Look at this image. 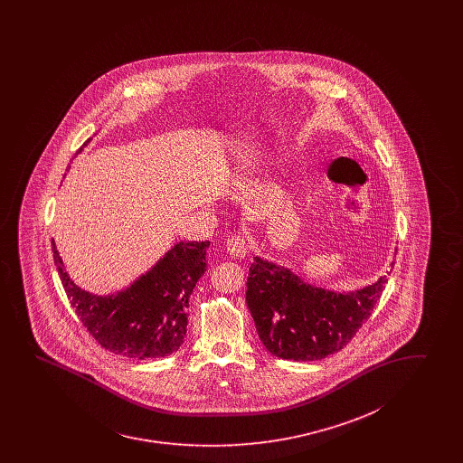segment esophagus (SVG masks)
Here are the masks:
<instances>
[{
	"label": "esophagus",
	"instance_id": "34e87169",
	"mask_svg": "<svg viewBox=\"0 0 463 463\" xmlns=\"http://www.w3.org/2000/svg\"><path fill=\"white\" fill-rule=\"evenodd\" d=\"M227 252L234 258H244L248 252H250V244H248V239L241 234H234L231 238L227 239Z\"/></svg>",
	"mask_w": 463,
	"mask_h": 463
}]
</instances>
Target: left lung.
Instances as JSON below:
<instances>
[{"mask_svg":"<svg viewBox=\"0 0 463 463\" xmlns=\"http://www.w3.org/2000/svg\"><path fill=\"white\" fill-rule=\"evenodd\" d=\"M387 277L389 271L360 290L335 292L256 256L250 268L246 304L258 336L271 354L312 362L350 343L370 317Z\"/></svg>","mask_w":463,"mask_h":463,"instance_id":"8db88e82","label":"left lung"}]
</instances>
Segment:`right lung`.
Returning a JSON list of instances; mask_svg holds the SVG:
<instances>
[{
    "instance_id": "add662e5",
    "label": "right lung",
    "mask_w": 463,
    "mask_h": 463,
    "mask_svg": "<svg viewBox=\"0 0 463 463\" xmlns=\"http://www.w3.org/2000/svg\"><path fill=\"white\" fill-rule=\"evenodd\" d=\"M209 241L178 242L146 275L117 294L93 295L71 280L52 241V252L71 307L101 348L124 358H163L186 336V307L205 273Z\"/></svg>"
}]
</instances>
